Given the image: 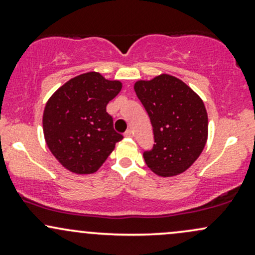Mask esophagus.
<instances>
[{
  "label": "esophagus",
  "mask_w": 255,
  "mask_h": 255,
  "mask_svg": "<svg viewBox=\"0 0 255 255\" xmlns=\"http://www.w3.org/2000/svg\"><path fill=\"white\" fill-rule=\"evenodd\" d=\"M125 136L126 137H131V136H133V131H131V129H128L127 131H126Z\"/></svg>",
  "instance_id": "esophagus-1"
}]
</instances>
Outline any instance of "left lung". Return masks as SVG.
I'll return each instance as SVG.
<instances>
[{"mask_svg": "<svg viewBox=\"0 0 255 255\" xmlns=\"http://www.w3.org/2000/svg\"><path fill=\"white\" fill-rule=\"evenodd\" d=\"M137 98L150 116L154 142L144 159L154 174L176 176L203 152L209 135V119L203 99L182 80L160 74L134 84Z\"/></svg>", "mask_w": 255, "mask_h": 255, "instance_id": "8db88e82", "label": "left lung"}]
</instances>
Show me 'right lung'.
Returning a JSON list of instances; mask_svg holds the SVG:
<instances>
[{"label": "right lung", "instance_id": "add662e5", "mask_svg": "<svg viewBox=\"0 0 255 255\" xmlns=\"http://www.w3.org/2000/svg\"><path fill=\"white\" fill-rule=\"evenodd\" d=\"M122 83L89 72L62 85L46 102L43 131L49 150L67 170L93 174L124 136L114 130L107 105Z\"/></svg>", "mask_w": 255, "mask_h": 255}]
</instances>
